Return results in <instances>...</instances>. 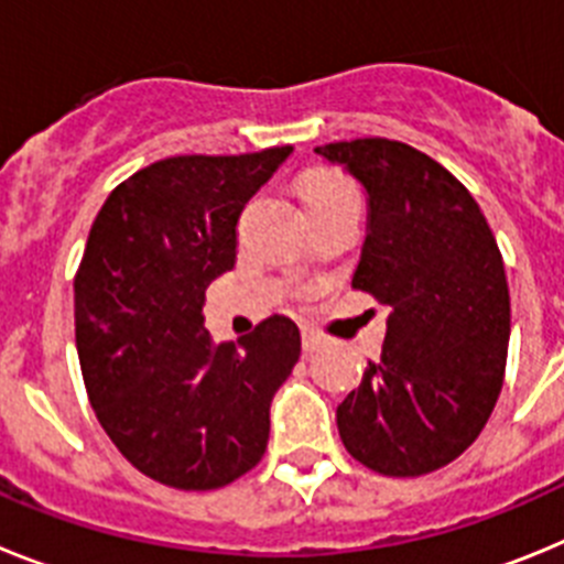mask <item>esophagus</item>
Wrapping results in <instances>:
<instances>
[{"label":"esophagus","instance_id":"1","mask_svg":"<svg viewBox=\"0 0 564 564\" xmlns=\"http://www.w3.org/2000/svg\"><path fill=\"white\" fill-rule=\"evenodd\" d=\"M322 344H325V338L318 336L316 330H311V327H305V330H302V347H305V352H316Z\"/></svg>","mask_w":564,"mask_h":564}]
</instances>
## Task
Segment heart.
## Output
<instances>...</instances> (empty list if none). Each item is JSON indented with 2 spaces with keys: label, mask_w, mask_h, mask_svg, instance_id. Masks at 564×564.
<instances>
[{
  "label": "heart",
  "mask_w": 564,
  "mask_h": 564,
  "mask_svg": "<svg viewBox=\"0 0 564 564\" xmlns=\"http://www.w3.org/2000/svg\"><path fill=\"white\" fill-rule=\"evenodd\" d=\"M299 194H302L307 212L358 200V192L350 177H344V174L333 172V169H311L307 174H302Z\"/></svg>",
  "instance_id": "b5f03b06"
}]
</instances>
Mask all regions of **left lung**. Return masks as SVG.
Masks as SVG:
<instances>
[{"instance_id": "1", "label": "left lung", "mask_w": 564, "mask_h": 564, "mask_svg": "<svg viewBox=\"0 0 564 564\" xmlns=\"http://www.w3.org/2000/svg\"><path fill=\"white\" fill-rule=\"evenodd\" d=\"M316 152L367 188L352 288L390 307L381 356L338 403V435L378 475H430L477 441L500 398L511 336L502 253L475 197L430 154L387 138Z\"/></svg>"}]
</instances>
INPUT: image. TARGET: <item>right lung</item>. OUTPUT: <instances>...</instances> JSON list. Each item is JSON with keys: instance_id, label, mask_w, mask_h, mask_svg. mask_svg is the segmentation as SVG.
Here are the masks:
<instances>
[{"instance_id": "add662e5", "label": "right lung", "mask_w": 564, "mask_h": 564, "mask_svg": "<svg viewBox=\"0 0 564 564\" xmlns=\"http://www.w3.org/2000/svg\"><path fill=\"white\" fill-rule=\"evenodd\" d=\"M291 147L177 154L115 186L76 273V347L98 423L141 475L212 491L268 449L271 401L302 352L268 316L212 344L206 288L237 262V223Z\"/></svg>"}]
</instances>
